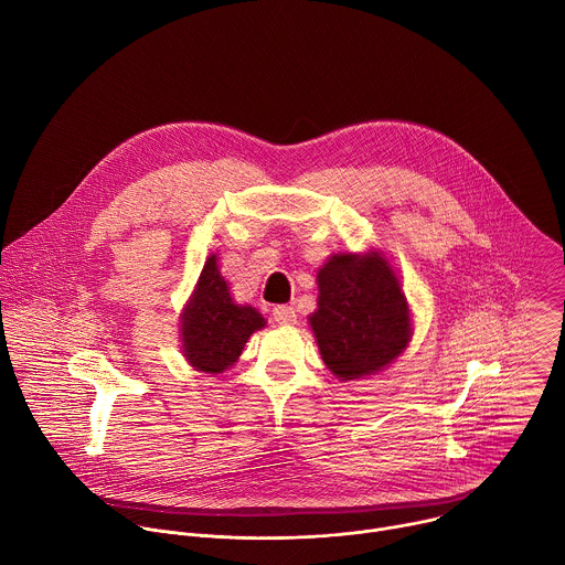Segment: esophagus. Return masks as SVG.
<instances>
[{"label":"esophagus","mask_w":565,"mask_h":565,"mask_svg":"<svg viewBox=\"0 0 565 565\" xmlns=\"http://www.w3.org/2000/svg\"><path fill=\"white\" fill-rule=\"evenodd\" d=\"M273 317H275L277 324H295V321H297V310L292 306L281 303V306L273 308Z\"/></svg>","instance_id":"1"}]
</instances>
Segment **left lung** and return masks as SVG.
I'll list each match as a JSON object with an SVG mask.
<instances>
[{"mask_svg": "<svg viewBox=\"0 0 565 565\" xmlns=\"http://www.w3.org/2000/svg\"><path fill=\"white\" fill-rule=\"evenodd\" d=\"M310 327L324 364L342 380L371 375L405 351L409 306L386 262L335 255L317 275Z\"/></svg>", "mask_w": 565, "mask_h": 565, "instance_id": "obj_1", "label": "left lung"}]
</instances>
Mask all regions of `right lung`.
<instances>
[{
    "label": "right lung",
    "mask_w": 565,
    "mask_h": 565,
    "mask_svg": "<svg viewBox=\"0 0 565 565\" xmlns=\"http://www.w3.org/2000/svg\"><path fill=\"white\" fill-rule=\"evenodd\" d=\"M266 324L253 306H236L212 255L183 315V349L192 366L223 373L244 351L248 338Z\"/></svg>",
    "instance_id": "obj_1"
}]
</instances>
